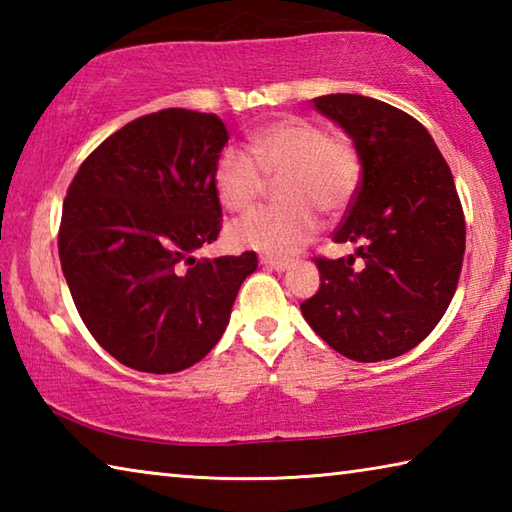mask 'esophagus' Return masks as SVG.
Listing matches in <instances>:
<instances>
[{
	"label": "esophagus",
	"instance_id": "34e87169",
	"mask_svg": "<svg viewBox=\"0 0 512 512\" xmlns=\"http://www.w3.org/2000/svg\"><path fill=\"white\" fill-rule=\"evenodd\" d=\"M259 262H262V266H266V268H271V271H277V273L287 271V268H289V262H287V259H275V257H262V259H259Z\"/></svg>",
	"mask_w": 512,
	"mask_h": 512
}]
</instances>
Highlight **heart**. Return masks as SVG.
Here are the masks:
<instances>
[{
    "label": "heart",
    "mask_w": 512,
    "mask_h": 512,
    "mask_svg": "<svg viewBox=\"0 0 512 512\" xmlns=\"http://www.w3.org/2000/svg\"><path fill=\"white\" fill-rule=\"evenodd\" d=\"M280 178L284 203L259 207L230 228L237 246L268 255H293L318 232V214L336 212L359 185L361 162L350 140L327 135L307 117L268 121L248 133V151L225 146L216 155L212 183L225 210L244 212L264 194L266 178Z\"/></svg>",
    "instance_id": "heart-1"
}]
</instances>
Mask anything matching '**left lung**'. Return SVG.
<instances>
[{
  "mask_svg": "<svg viewBox=\"0 0 512 512\" xmlns=\"http://www.w3.org/2000/svg\"><path fill=\"white\" fill-rule=\"evenodd\" d=\"M314 108L350 137L361 185L336 244L348 259H316L320 289L300 305L309 327L343 357L395 359L427 339L454 298L465 219L436 142L418 119L361 94H325Z\"/></svg>",
  "mask_w": 512,
  "mask_h": 512,
  "instance_id": "8db88e82",
  "label": "left lung"
}]
</instances>
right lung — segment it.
<instances>
[{"label": "right lung", "instance_id": "1", "mask_svg": "<svg viewBox=\"0 0 512 512\" xmlns=\"http://www.w3.org/2000/svg\"><path fill=\"white\" fill-rule=\"evenodd\" d=\"M223 121L169 108L110 135L63 203L58 255L85 327L124 366L167 375L201 361L230 323L257 255L201 257L221 230L212 171Z\"/></svg>", "mask_w": 512, "mask_h": 512}]
</instances>
